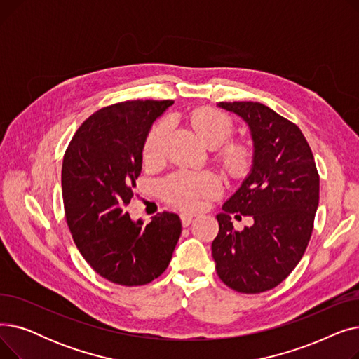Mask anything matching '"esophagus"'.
Segmentation results:
<instances>
[{
	"instance_id": "34e87169",
	"label": "esophagus",
	"mask_w": 359,
	"mask_h": 359,
	"mask_svg": "<svg viewBox=\"0 0 359 359\" xmlns=\"http://www.w3.org/2000/svg\"><path fill=\"white\" fill-rule=\"evenodd\" d=\"M180 221H182V225H183V227H187V225H191V222L194 221V215H189V214H182V215H180Z\"/></svg>"
}]
</instances>
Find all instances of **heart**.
<instances>
[{
  "label": "heart",
  "mask_w": 359,
  "mask_h": 359,
  "mask_svg": "<svg viewBox=\"0 0 359 359\" xmlns=\"http://www.w3.org/2000/svg\"><path fill=\"white\" fill-rule=\"evenodd\" d=\"M187 123L210 148L222 145L231 138L234 132V122L229 115L208 107L192 110L187 116ZM170 132H172V123L168 119H161L151 128L142 148L145 163L154 164L164 157ZM219 158L230 173L241 175L248 170L252 154L244 144L229 142L221 148ZM163 192L165 199L176 208L194 211L201 208L205 199L214 198L221 192V183L211 173L179 172L164 182Z\"/></svg>",
  "instance_id": "b5f03b06"
}]
</instances>
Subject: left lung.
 <instances>
[{"mask_svg":"<svg viewBox=\"0 0 359 359\" xmlns=\"http://www.w3.org/2000/svg\"><path fill=\"white\" fill-rule=\"evenodd\" d=\"M219 107L249 123L255 156L252 173L222 205L224 214L217 215L215 269L237 292H265L294 271L309 246L318 206V172L294 122L257 102H221ZM230 213L252 215L255 222L237 232Z\"/></svg>","mask_w":359,"mask_h":359,"instance_id":"1","label":"left lung"}]
</instances>
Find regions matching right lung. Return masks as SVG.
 Masks as SVG:
<instances>
[{"label": "right lung", "instance_id": "add662e5", "mask_svg": "<svg viewBox=\"0 0 359 359\" xmlns=\"http://www.w3.org/2000/svg\"><path fill=\"white\" fill-rule=\"evenodd\" d=\"M173 100H126L93 113L69 141L62 163L68 229L88 265L123 287L149 284L172 260L182 233L173 212L142 225L125 211L141 173L148 130Z\"/></svg>", "mask_w": 359, "mask_h": 359}]
</instances>
